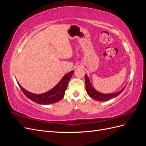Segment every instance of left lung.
<instances>
[{"label":"left lung","instance_id":"left-lung-1","mask_svg":"<svg viewBox=\"0 0 146 146\" xmlns=\"http://www.w3.org/2000/svg\"><path fill=\"white\" fill-rule=\"evenodd\" d=\"M85 85H86V90L88 94L89 95L92 99L98 101H108L113 98H116L117 96L120 94L121 92L125 89V86L122 88L121 90L117 92L111 94H103L98 91L94 89V88L92 86L90 82V78L88 77L87 75H85Z\"/></svg>","mask_w":146,"mask_h":146}]
</instances>
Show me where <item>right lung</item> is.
Here are the masks:
<instances>
[{
    "label": "right lung",
    "instance_id": "add662e5",
    "mask_svg": "<svg viewBox=\"0 0 146 146\" xmlns=\"http://www.w3.org/2000/svg\"><path fill=\"white\" fill-rule=\"evenodd\" d=\"M73 73L74 70H72L64 75L56 86L52 88L50 90L42 94H38L32 93V92L25 90L24 88L21 86L18 82H17V84L22 91L24 92V94L29 99L35 102V103L41 105L52 104L57 102L63 99L65 94V91L68 86V82L71 78Z\"/></svg>",
    "mask_w": 146,
    "mask_h": 146
}]
</instances>
